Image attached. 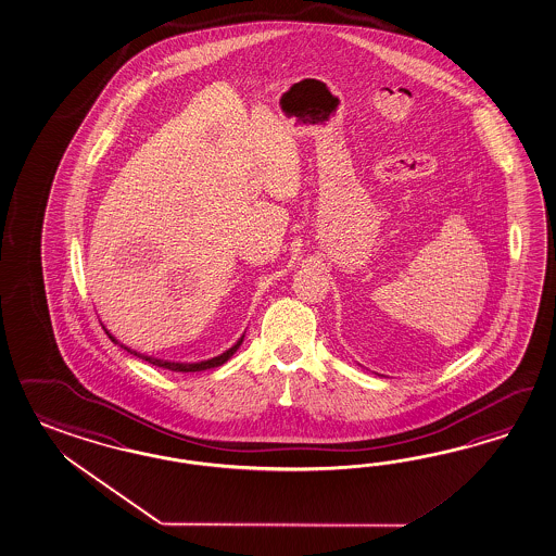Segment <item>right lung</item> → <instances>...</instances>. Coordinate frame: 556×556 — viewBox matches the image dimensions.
<instances>
[{"label": "right lung", "mask_w": 556, "mask_h": 556, "mask_svg": "<svg viewBox=\"0 0 556 556\" xmlns=\"http://www.w3.org/2000/svg\"><path fill=\"white\" fill-rule=\"evenodd\" d=\"M104 331H106V336H109L114 343H118L121 348H124L126 352L128 353H135V355H138L140 359H144V362H149V364H152V366H159L164 367V369H170V371H203V369H211V367H218L223 366L225 362H229L230 357L235 355V352L239 350V345L243 343L244 336H241V339L232 345V348H229L227 352L220 353V355H217V357H211V359H204V362H197V364H180V362H168V359H159V357H152V355H144V353H138L135 352V350H130V348H126V345H123L118 339L114 338L112 333H110L109 329L104 327Z\"/></svg>", "instance_id": "obj_1"}]
</instances>
